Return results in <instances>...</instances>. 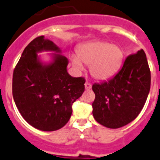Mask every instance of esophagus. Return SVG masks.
I'll return each instance as SVG.
<instances>
[{
    "label": "esophagus",
    "mask_w": 160,
    "mask_h": 160,
    "mask_svg": "<svg viewBox=\"0 0 160 160\" xmlns=\"http://www.w3.org/2000/svg\"><path fill=\"white\" fill-rule=\"evenodd\" d=\"M85 88H86V90H90L91 88V83H89V82H86L85 83Z\"/></svg>",
    "instance_id": "34e87169"
}]
</instances>
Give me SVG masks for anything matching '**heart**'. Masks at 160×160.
<instances>
[{"mask_svg":"<svg viewBox=\"0 0 160 160\" xmlns=\"http://www.w3.org/2000/svg\"><path fill=\"white\" fill-rule=\"evenodd\" d=\"M77 57L72 60L78 71L84 69L83 64L90 65L91 76L106 80L119 70L124 60V51L117 45L107 42L94 41L83 43L78 48Z\"/></svg>","mask_w":160,"mask_h":160,"instance_id":"obj_1","label":"heart"}]
</instances>
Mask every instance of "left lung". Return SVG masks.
Returning a JSON list of instances; mask_svg holds the SVG:
<instances>
[{
	"label": "left lung",
	"mask_w": 160,
	"mask_h": 160,
	"mask_svg": "<svg viewBox=\"0 0 160 160\" xmlns=\"http://www.w3.org/2000/svg\"><path fill=\"white\" fill-rule=\"evenodd\" d=\"M151 88V71L141 49L125 59L118 73L108 81L95 83L92 103L95 121L110 129L133 121L147 101Z\"/></svg>",
	"instance_id": "left-lung-1"
}]
</instances>
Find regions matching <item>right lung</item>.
I'll return each instance as SVG.
<instances>
[{
  "label": "right lung",
  "instance_id": "right-lung-1",
  "mask_svg": "<svg viewBox=\"0 0 160 160\" xmlns=\"http://www.w3.org/2000/svg\"><path fill=\"white\" fill-rule=\"evenodd\" d=\"M51 51L45 62L38 53ZM44 36L27 45L13 74V97L22 117L42 131H55L65 125L72 114V104L84 92L85 79L67 72L69 60Z\"/></svg>",
  "mask_w": 160,
  "mask_h": 160
}]
</instances>
